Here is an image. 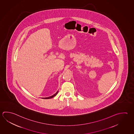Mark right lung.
Returning <instances> with one entry per match:
<instances>
[{
	"label": "right lung",
	"mask_w": 134,
	"mask_h": 134,
	"mask_svg": "<svg viewBox=\"0 0 134 134\" xmlns=\"http://www.w3.org/2000/svg\"><path fill=\"white\" fill-rule=\"evenodd\" d=\"M58 93V92H57V93H56L55 94H54L53 95H52V96H50V97H49L45 98L44 99H51V98H52L54 97V96H55L57 95V94ZM43 99H44V98H43Z\"/></svg>",
	"instance_id": "add662e5"
}]
</instances>
